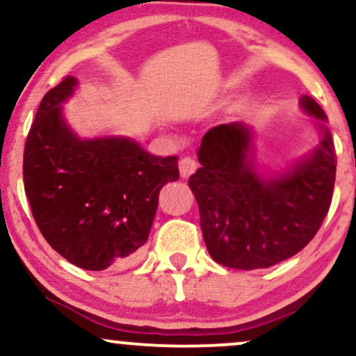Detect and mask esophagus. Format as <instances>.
Masks as SVG:
<instances>
[{"instance_id": "esophagus-1", "label": "esophagus", "mask_w": 356, "mask_h": 356, "mask_svg": "<svg viewBox=\"0 0 356 356\" xmlns=\"http://www.w3.org/2000/svg\"><path fill=\"white\" fill-rule=\"evenodd\" d=\"M195 169H197V162H195L194 157H189V155L182 157L181 162H179V170H181V175L184 179H187L189 175L194 174Z\"/></svg>"}]
</instances>
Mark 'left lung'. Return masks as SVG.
Instances as JSON below:
<instances>
[{"label":"left lung","instance_id":"1","mask_svg":"<svg viewBox=\"0 0 356 356\" xmlns=\"http://www.w3.org/2000/svg\"><path fill=\"white\" fill-rule=\"evenodd\" d=\"M301 107L323 132L318 149L289 172L263 179L248 157V127H212L189 177L201 216L202 238L216 263L234 269L269 268L300 252L321 227L332 204L337 154L326 115L312 97Z\"/></svg>","mask_w":356,"mask_h":356}]
</instances>
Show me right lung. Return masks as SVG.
<instances>
[{"instance_id": "right-lung-1", "label": "right lung", "mask_w": 356, "mask_h": 356, "mask_svg": "<svg viewBox=\"0 0 356 356\" xmlns=\"http://www.w3.org/2000/svg\"><path fill=\"white\" fill-rule=\"evenodd\" d=\"M75 87L65 76L40 104L24 144V192L47 243L75 266L102 271L138 254L159 192L179 179V157H157L130 138L81 140L61 115Z\"/></svg>"}]
</instances>
